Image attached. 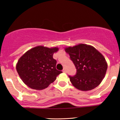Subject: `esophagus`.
Returning <instances> with one entry per match:
<instances>
[{"mask_svg": "<svg viewBox=\"0 0 120 120\" xmlns=\"http://www.w3.org/2000/svg\"><path fill=\"white\" fill-rule=\"evenodd\" d=\"M63 71L64 73H67V71H66V69L65 68H64L63 69Z\"/></svg>", "mask_w": 120, "mask_h": 120, "instance_id": "34e87169", "label": "esophagus"}]
</instances>
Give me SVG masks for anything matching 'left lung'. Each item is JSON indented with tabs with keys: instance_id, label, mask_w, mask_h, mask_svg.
<instances>
[{
	"instance_id": "left-lung-1",
	"label": "left lung",
	"mask_w": 120,
	"mask_h": 120,
	"mask_svg": "<svg viewBox=\"0 0 120 120\" xmlns=\"http://www.w3.org/2000/svg\"><path fill=\"white\" fill-rule=\"evenodd\" d=\"M77 69L76 74L69 76L73 86L81 91H89L100 85L104 78L108 65L103 55L95 48L79 44L65 48Z\"/></svg>"
}]
</instances>
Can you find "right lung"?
Returning a JSON list of instances; mask_svg holds the SVG:
<instances>
[{
	"instance_id": "1",
	"label": "right lung",
	"mask_w": 120,
	"mask_h": 120,
	"mask_svg": "<svg viewBox=\"0 0 120 120\" xmlns=\"http://www.w3.org/2000/svg\"><path fill=\"white\" fill-rule=\"evenodd\" d=\"M59 48L38 46L27 51L18 60L16 70L19 76L31 89L43 90L54 82L61 71L56 69L53 58Z\"/></svg>"
}]
</instances>
